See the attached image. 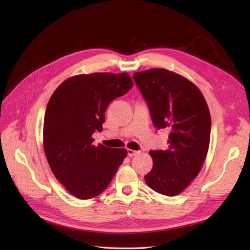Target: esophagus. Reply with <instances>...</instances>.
Segmentation results:
<instances>
[{"instance_id": "34e87169", "label": "esophagus", "mask_w": 250, "mask_h": 250, "mask_svg": "<svg viewBox=\"0 0 250 250\" xmlns=\"http://www.w3.org/2000/svg\"><path fill=\"white\" fill-rule=\"evenodd\" d=\"M138 153H139V151H135V150H132V149H127V154H128V156L132 157V156H134V155H137Z\"/></svg>"}]
</instances>
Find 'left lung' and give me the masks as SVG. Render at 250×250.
<instances>
[{"mask_svg":"<svg viewBox=\"0 0 250 250\" xmlns=\"http://www.w3.org/2000/svg\"><path fill=\"white\" fill-rule=\"evenodd\" d=\"M157 129L167 128L169 148L151 150L153 167L145 175L153 191L176 196L198 175L210 138V113L200 89L181 75L165 69L133 74Z\"/></svg>","mask_w":250,"mask_h":250,"instance_id":"8db88e82","label":"left lung"}]
</instances>
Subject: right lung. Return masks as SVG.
I'll return each mask as SVG.
<instances>
[{"instance_id": "obj_1", "label": "right lung", "mask_w": 250, "mask_h": 250, "mask_svg": "<svg viewBox=\"0 0 250 250\" xmlns=\"http://www.w3.org/2000/svg\"><path fill=\"white\" fill-rule=\"evenodd\" d=\"M133 86L129 74L92 73L64 80L51 96L43 119V150L50 168L79 199L101 194L127 155L124 148L95 146L105 110Z\"/></svg>"}]
</instances>
